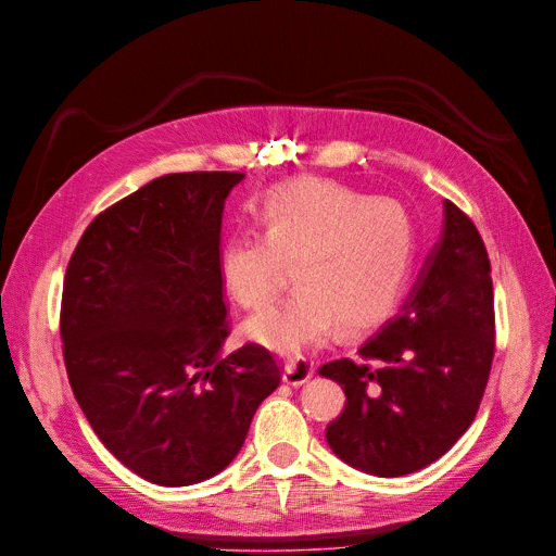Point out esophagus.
<instances>
[{
	"label": "esophagus",
	"mask_w": 556,
	"mask_h": 556,
	"mask_svg": "<svg viewBox=\"0 0 556 556\" xmlns=\"http://www.w3.org/2000/svg\"><path fill=\"white\" fill-rule=\"evenodd\" d=\"M312 374H314V362L309 357L298 355V357L283 359V380L289 384H293V387L304 384L312 378Z\"/></svg>",
	"instance_id": "esophagus-1"
}]
</instances>
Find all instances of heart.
<instances>
[{
    "instance_id": "1",
    "label": "heart",
    "mask_w": 556,
    "mask_h": 556,
    "mask_svg": "<svg viewBox=\"0 0 556 556\" xmlns=\"http://www.w3.org/2000/svg\"><path fill=\"white\" fill-rule=\"evenodd\" d=\"M258 233L222 244L219 275L244 309H263L291 279L298 289L247 320V334L279 353H304L337 330H362L399 302L417 254L415 217L399 199L337 180L302 178L267 192Z\"/></svg>"
}]
</instances>
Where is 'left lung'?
I'll list each match as a JSON object with an SVG mask.
<instances>
[{
  "label": "left lung",
  "mask_w": 556,
  "mask_h": 556,
  "mask_svg": "<svg viewBox=\"0 0 556 556\" xmlns=\"http://www.w3.org/2000/svg\"><path fill=\"white\" fill-rule=\"evenodd\" d=\"M357 355L318 368L345 394L325 438L351 467L409 475L475 421L495 357V295L485 244L456 203L444 201L442 238L413 293Z\"/></svg>",
  "instance_id": "obj_1"
}]
</instances>
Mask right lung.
Listing matches in <instances>:
<instances>
[{
  "label": "right lung",
  "mask_w": 556,
  "mask_h": 556,
  "mask_svg": "<svg viewBox=\"0 0 556 556\" xmlns=\"http://www.w3.org/2000/svg\"><path fill=\"white\" fill-rule=\"evenodd\" d=\"M242 178L160 176L102 211L68 261L61 341L73 394L100 442L157 485L219 475L281 380L258 343L219 355L222 213Z\"/></svg>",
  "instance_id": "1"
}]
</instances>
